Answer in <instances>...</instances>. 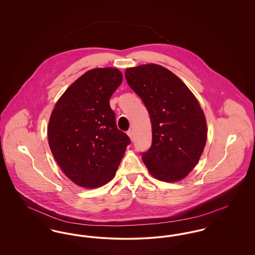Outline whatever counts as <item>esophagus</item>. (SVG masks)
Returning a JSON list of instances; mask_svg holds the SVG:
<instances>
[{
    "label": "esophagus",
    "instance_id": "esophagus-1",
    "mask_svg": "<svg viewBox=\"0 0 255 255\" xmlns=\"http://www.w3.org/2000/svg\"><path fill=\"white\" fill-rule=\"evenodd\" d=\"M127 134H128V136H129V137H130V139H131V140H133V131H132V130H130V131H128V132H127Z\"/></svg>",
    "mask_w": 255,
    "mask_h": 255
}]
</instances>
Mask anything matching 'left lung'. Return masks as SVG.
Masks as SVG:
<instances>
[{"mask_svg": "<svg viewBox=\"0 0 255 255\" xmlns=\"http://www.w3.org/2000/svg\"><path fill=\"white\" fill-rule=\"evenodd\" d=\"M125 77L150 115L152 145L142 154L147 169L158 181H182L206 146V120L199 101L176 74L158 64L128 68Z\"/></svg>", "mask_w": 255, "mask_h": 255, "instance_id": "obj_1", "label": "left lung"}]
</instances>
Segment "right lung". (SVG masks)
<instances>
[{
	"label": "right lung",
	"instance_id": "obj_1",
	"mask_svg": "<svg viewBox=\"0 0 255 255\" xmlns=\"http://www.w3.org/2000/svg\"><path fill=\"white\" fill-rule=\"evenodd\" d=\"M116 68L93 69L70 86L49 118L50 151L64 174L75 184L97 188L116 175L130 138L120 131L110 107L122 84Z\"/></svg>",
	"mask_w": 255,
	"mask_h": 255
}]
</instances>
